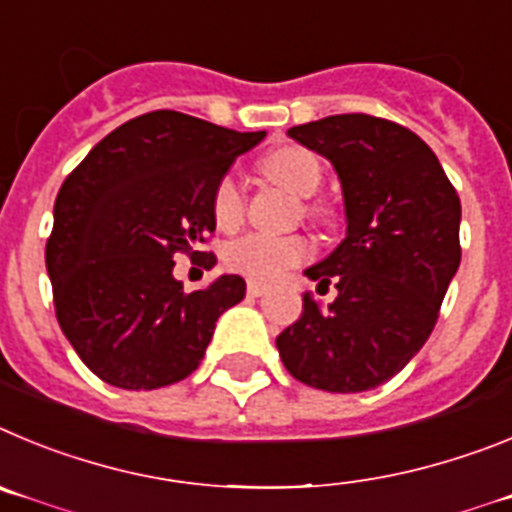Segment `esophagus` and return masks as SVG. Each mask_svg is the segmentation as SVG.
<instances>
[{"label":"esophagus","mask_w":512,"mask_h":512,"mask_svg":"<svg viewBox=\"0 0 512 512\" xmlns=\"http://www.w3.org/2000/svg\"><path fill=\"white\" fill-rule=\"evenodd\" d=\"M265 290H267V285L257 283V280H250V283H247V293H250L252 298H260Z\"/></svg>","instance_id":"esophagus-1"}]
</instances>
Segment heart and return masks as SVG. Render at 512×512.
<instances>
[{"mask_svg": "<svg viewBox=\"0 0 512 512\" xmlns=\"http://www.w3.org/2000/svg\"><path fill=\"white\" fill-rule=\"evenodd\" d=\"M262 168L273 181L296 193L301 199H308L319 191L324 170H321L319 158L298 145H285L273 150L262 160ZM211 214L214 222L222 229H232L242 222L245 216V193L239 186V178L234 173H224L216 181L214 193H211ZM311 255V242L306 237L290 234V237H278V234L252 232L245 237L234 239L232 245L224 250L229 270L245 275V278L270 283L278 280L285 270L303 262Z\"/></svg>", "mask_w": 512, "mask_h": 512, "instance_id": "heart-1", "label": "heart"}]
</instances>
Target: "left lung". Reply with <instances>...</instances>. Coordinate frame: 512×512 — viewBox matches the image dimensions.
Segmentation results:
<instances>
[{"mask_svg": "<svg viewBox=\"0 0 512 512\" xmlns=\"http://www.w3.org/2000/svg\"><path fill=\"white\" fill-rule=\"evenodd\" d=\"M288 137L334 165L347 237L303 275L336 298L303 296L275 339L285 370L311 388L362 393L398 375L426 344L457 275L462 204L439 158L411 130L370 114H334Z\"/></svg>", "mask_w": 512, "mask_h": 512, "instance_id": "8db88e82", "label": "left lung"}]
</instances>
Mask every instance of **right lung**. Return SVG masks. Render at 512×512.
I'll list each match as a JSON object with an SVG mask.
<instances>
[{
	"mask_svg": "<svg viewBox=\"0 0 512 512\" xmlns=\"http://www.w3.org/2000/svg\"><path fill=\"white\" fill-rule=\"evenodd\" d=\"M265 132L181 112L142 114L109 132L58 191L45 267L55 316L84 365L114 388L155 390L191 375L216 321L245 298L219 275L186 293L173 255L216 229L211 193ZM206 255L204 265H214Z\"/></svg>",
	"mask_w": 512,
	"mask_h": 512,
	"instance_id": "right-lung-1",
	"label": "right lung"
}]
</instances>
